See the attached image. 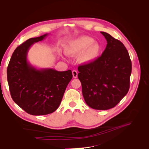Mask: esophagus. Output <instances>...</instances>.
<instances>
[{
    "mask_svg": "<svg viewBox=\"0 0 149 149\" xmlns=\"http://www.w3.org/2000/svg\"><path fill=\"white\" fill-rule=\"evenodd\" d=\"M72 73H73V76L74 78H76L78 77V72L76 70H73V71H72Z\"/></svg>",
    "mask_w": 149,
    "mask_h": 149,
    "instance_id": "34e87169",
    "label": "esophagus"
}]
</instances>
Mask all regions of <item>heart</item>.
Returning <instances> with one entry per match:
<instances>
[{
  "label": "heart",
  "instance_id": "heart-1",
  "mask_svg": "<svg viewBox=\"0 0 149 149\" xmlns=\"http://www.w3.org/2000/svg\"><path fill=\"white\" fill-rule=\"evenodd\" d=\"M102 51L100 44L88 36H82L72 41L66 47V52L70 55H79V61L85 64L95 61Z\"/></svg>",
  "mask_w": 149,
  "mask_h": 149
}]
</instances>
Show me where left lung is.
Instances as JSON below:
<instances>
[{
  "label": "left lung",
  "instance_id": "1",
  "mask_svg": "<svg viewBox=\"0 0 149 149\" xmlns=\"http://www.w3.org/2000/svg\"><path fill=\"white\" fill-rule=\"evenodd\" d=\"M101 33L107 41L106 49L95 61L78 67V77L88 106L107 110L115 107L128 93L132 63L123 43L106 32Z\"/></svg>",
  "mask_w": 149,
  "mask_h": 149
}]
</instances>
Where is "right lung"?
I'll list each match as a JSON object with an SVG mask.
<instances>
[{"mask_svg":"<svg viewBox=\"0 0 149 149\" xmlns=\"http://www.w3.org/2000/svg\"><path fill=\"white\" fill-rule=\"evenodd\" d=\"M48 33L31 38L13 52L7 74L11 97L17 104L33 116L51 114L59 107L67 85L73 78L70 70L37 69L27 61L33 43L42 41Z\"/></svg>","mask_w":149,"mask_h":149,"instance_id":"obj_1","label":"right lung"}]
</instances>
